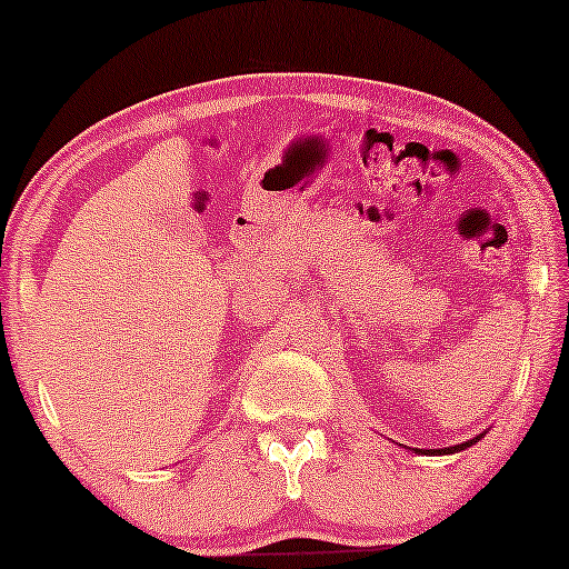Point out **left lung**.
<instances>
[{
  "label": "left lung",
  "mask_w": 569,
  "mask_h": 569,
  "mask_svg": "<svg viewBox=\"0 0 569 569\" xmlns=\"http://www.w3.org/2000/svg\"><path fill=\"white\" fill-rule=\"evenodd\" d=\"M479 440H481V435H477V438H471V440L461 442V446H450V448H430V450H419V448H415V450H417V453H425V456H446V453H458V450H466V448L477 446Z\"/></svg>",
  "instance_id": "1"
}]
</instances>
